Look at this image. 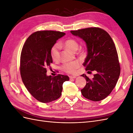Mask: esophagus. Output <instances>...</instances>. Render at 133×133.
Instances as JSON below:
<instances>
[{
	"instance_id": "esophagus-1",
	"label": "esophagus",
	"mask_w": 133,
	"mask_h": 133,
	"mask_svg": "<svg viewBox=\"0 0 133 133\" xmlns=\"http://www.w3.org/2000/svg\"><path fill=\"white\" fill-rule=\"evenodd\" d=\"M76 76H75V75H71L69 76V78L71 79H74V78H76Z\"/></svg>"
}]
</instances>
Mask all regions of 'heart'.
Returning a JSON list of instances; mask_svg holds the SVG:
<instances>
[{
    "instance_id": "heart-1",
    "label": "heart",
    "mask_w": 133,
    "mask_h": 133,
    "mask_svg": "<svg viewBox=\"0 0 133 133\" xmlns=\"http://www.w3.org/2000/svg\"><path fill=\"white\" fill-rule=\"evenodd\" d=\"M64 45L69 50L75 51L77 50L79 47L78 42L74 39H68L64 42ZM60 44H55L51 47L50 49L51 57L54 61H57L59 58V49ZM80 66V62L78 61H74L71 62H68L64 63L61 66V69L64 71L68 73L74 74L75 73L76 69Z\"/></svg>"
}]
</instances>
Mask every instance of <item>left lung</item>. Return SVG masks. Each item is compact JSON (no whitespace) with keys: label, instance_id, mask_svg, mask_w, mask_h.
<instances>
[{"label":"left lung","instance_id":"left-lung-1","mask_svg":"<svg viewBox=\"0 0 133 133\" xmlns=\"http://www.w3.org/2000/svg\"><path fill=\"white\" fill-rule=\"evenodd\" d=\"M86 43L88 54L83 63L88 72L95 71L94 78H85L86 85L81 90L84 97L94 102L105 99L117 83L120 66L115 44L110 35L101 28L92 27L70 31Z\"/></svg>","mask_w":133,"mask_h":133}]
</instances>
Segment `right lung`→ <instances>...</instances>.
<instances>
[{"label":"right lung","instance_id":"obj_1","mask_svg":"<svg viewBox=\"0 0 133 133\" xmlns=\"http://www.w3.org/2000/svg\"><path fill=\"white\" fill-rule=\"evenodd\" d=\"M65 34L53 30L36 31L23 46L20 64L22 81L31 95L42 103H50L60 98L63 83L69 80L62 74L46 75V68L53 63L51 48Z\"/></svg>","mask_w":133,"mask_h":133}]
</instances>
